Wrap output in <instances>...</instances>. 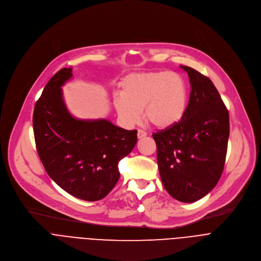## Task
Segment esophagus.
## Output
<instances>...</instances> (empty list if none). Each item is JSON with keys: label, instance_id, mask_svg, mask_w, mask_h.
Segmentation results:
<instances>
[{"label": "esophagus", "instance_id": "1", "mask_svg": "<svg viewBox=\"0 0 261 261\" xmlns=\"http://www.w3.org/2000/svg\"><path fill=\"white\" fill-rule=\"evenodd\" d=\"M147 135V133L144 131V130H141V129H139L138 131H137V137L140 139V138H142V137H144V136H146Z\"/></svg>", "mask_w": 261, "mask_h": 261}]
</instances>
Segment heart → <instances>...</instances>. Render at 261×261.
<instances>
[{
	"label": "heart",
	"instance_id": "b5f03b06",
	"mask_svg": "<svg viewBox=\"0 0 261 261\" xmlns=\"http://www.w3.org/2000/svg\"><path fill=\"white\" fill-rule=\"evenodd\" d=\"M188 102L187 87L173 72L131 74L123 80L120 98L115 107L128 126L136 124L144 109L145 120L156 128L165 129L182 118Z\"/></svg>",
	"mask_w": 261,
	"mask_h": 261
}]
</instances>
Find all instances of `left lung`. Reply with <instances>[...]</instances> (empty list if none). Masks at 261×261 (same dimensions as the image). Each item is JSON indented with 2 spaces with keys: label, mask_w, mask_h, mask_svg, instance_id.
<instances>
[{
  "label": "left lung",
  "mask_w": 261,
  "mask_h": 261,
  "mask_svg": "<svg viewBox=\"0 0 261 261\" xmlns=\"http://www.w3.org/2000/svg\"><path fill=\"white\" fill-rule=\"evenodd\" d=\"M190 99L175 125L153 134L166 191L181 202L205 196L219 181L225 164L229 114L212 81L188 66Z\"/></svg>",
  "instance_id": "obj_1"
}]
</instances>
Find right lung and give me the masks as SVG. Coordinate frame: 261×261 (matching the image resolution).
Wrapping results in <instances>:
<instances>
[{"mask_svg":"<svg viewBox=\"0 0 261 261\" xmlns=\"http://www.w3.org/2000/svg\"><path fill=\"white\" fill-rule=\"evenodd\" d=\"M71 77L72 68L61 69L36 102V147L46 172L63 190L76 198L96 201L118 182L119 162L133 150L137 131L125 130L104 119L72 117L61 89Z\"/></svg>","mask_w":261,"mask_h":261,"instance_id":"add662e5","label":"right lung"}]
</instances>
